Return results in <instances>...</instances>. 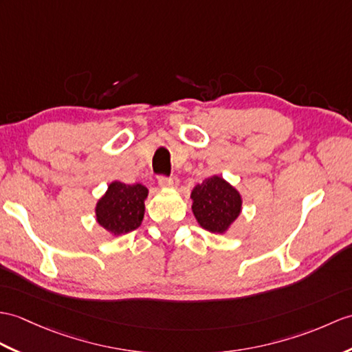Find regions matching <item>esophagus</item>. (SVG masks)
Instances as JSON below:
<instances>
[{
	"instance_id": "1",
	"label": "esophagus",
	"mask_w": 352,
	"mask_h": 352,
	"mask_svg": "<svg viewBox=\"0 0 352 352\" xmlns=\"http://www.w3.org/2000/svg\"><path fill=\"white\" fill-rule=\"evenodd\" d=\"M178 184H179V179L177 177H170V178L160 177L159 178V186L163 187V189H175V187H178Z\"/></svg>"
}]
</instances>
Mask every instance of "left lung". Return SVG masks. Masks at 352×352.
Here are the masks:
<instances>
[{
  "mask_svg": "<svg viewBox=\"0 0 352 352\" xmlns=\"http://www.w3.org/2000/svg\"><path fill=\"white\" fill-rule=\"evenodd\" d=\"M196 222L208 232L225 234L243 210V198L232 184L213 175L196 184L190 193Z\"/></svg>",
  "mask_w": 352,
  "mask_h": 352,
  "instance_id": "left-lung-1",
  "label": "left lung"
}]
</instances>
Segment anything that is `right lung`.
I'll list each match as a JSON object with an SVG mask.
<instances>
[{"label":"right lung","mask_w":352,"mask_h":352,"mask_svg":"<svg viewBox=\"0 0 352 352\" xmlns=\"http://www.w3.org/2000/svg\"><path fill=\"white\" fill-rule=\"evenodd\" d=\"M148 189L142 184L112 182L96 204V220L112 236L124 235L141 226Z\"/></svg>","instance_id":"obj_1"}]
</instances>
